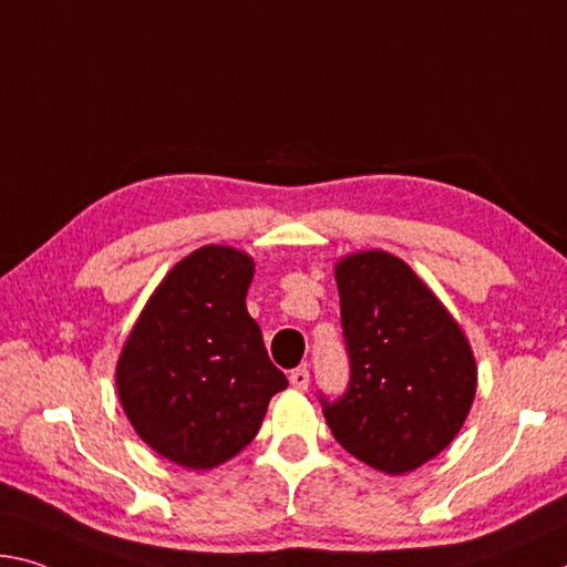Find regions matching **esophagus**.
<instances>
[{
  "instance_id": "esophagus-1",
  "label": "esophagus",
  "mask_w": 567,
  "mask_h": 567,
  "mask_svg": "<svg viewBox=\"0 0 567 567\" xmlns=\"http://www.w3.org/2000/svg\"><path fill=\"white\" fill-rule=\"evenodd\" d=\"M290 383H292V389H298V391H305L308 389V383H310V371L308 368H295V371L290 373Z\"/></svg>"
}]
</instances>
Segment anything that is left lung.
Returning a JSON list of instances; mask_svg holds the SVG:
<instances>
[{
    "mask_svg": "<svg viewBox=\"0 0 567 567\" xmlns=\"http://www.w3.org/2000/svg\"><path fill=\"white\" fill-rule=\"evenodd\" d=\"M350 379L320 393L336 442L385 474L416 470L460 434L477 391L462 328L416 272L389 251L336 267Z\"/></svg>",
    "mask_w": 567,
    "mask_h": 567,
    "instance_id": "obj_1",
    "label": "left lung"
}]
</instances>
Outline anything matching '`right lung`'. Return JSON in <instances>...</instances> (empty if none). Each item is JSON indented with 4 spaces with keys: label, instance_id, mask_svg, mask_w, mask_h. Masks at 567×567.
<instances>
[{
    "label": "right lung",
    "instance_id": "add662e5",
    "mask_svg": "<svg viewBox=\"0 0 567 567\" xmlns=\"http://www.w3.org/2000/svg\"><path fill=\"white\" fill-rule=\"evenodd\" d=\"M255 262L209 245L184 257L125 340L115 383L125 416L154 452L188 470L239 454L287 389L247 312Z\"/></svg>",
    "mask_w": 567,
    "mask_h": 567
}]
</instances>
